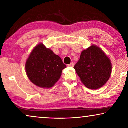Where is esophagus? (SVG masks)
Here are the masks:
<instances>
[{
    "label": "esophagus",
    "instance_id": "34e87169",
    "mask_svg": "<svg viewBox=\"0 0 128 128\" xmlns=\"http://www.w3.org/2000/svg\"><path fill=\"white\" fill-rule=\"evenodd\" d=\"M73 66H74V64L73 62H72L71 64H68V67H73Z\"/></svg>",
    "mask_w": 128,
    "mask_h": 128
}]
</instances>
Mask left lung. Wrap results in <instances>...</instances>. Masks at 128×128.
Masks as SVG:
<instances>
[{"label": "left lung", "instance_id": "1", "mask_svg": "<svg viewBox=\"0 0 128 128\" xmlns=\"http://www.w3.org/2000/svg\"><path fill=\"white\" fill-rule=\"evenodd\" d=\"M74 69L86 87L96 90L106 84L109 80L112 64L100 47L92 45L82 52Z\"/></svg>", "mask_w": 128, "mask_h": 128}]
</instances>
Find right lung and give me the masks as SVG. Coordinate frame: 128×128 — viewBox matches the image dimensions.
Listing matches in <instances>:
<instances>
[{"label": "right lung", "mask_w": 128, "mask_h": 128, "mask_svg": "<svg viewBox=\"0 0 128 128\" xmlns=\"http://www.w3.org/2000/svg\"><path fill=\"white\" fill-rule=\"evenodd\" d=\"M25 68L28 78L34 84L50 88L58 81L66 66L58 55L40 43L30 54Z\"/></svg>", "instance_id": "add662e5"}]
</instances>
